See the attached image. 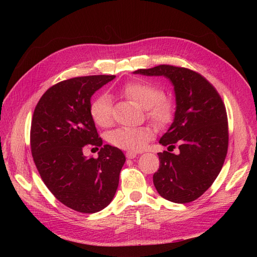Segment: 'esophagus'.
Here are the masks:
<instances>
[{"instance_id":"1","label":"esophagus","mask_w":257,"mask_h":257,"mask_svg":"<svg viewBox=\"0 0 257 257\" xmlns=\"http://www.w3.org/2000/svg\"><path fill=\"white\" fill-rule=\"evenodd\" d=\"M125 157H127V159H134V158L137 157V154L133 151H128L127 154H125Z\"/></svg>"}]
</instances>
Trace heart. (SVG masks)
Returning a JSON list of instances; mask_svg holds the SVG:
<instances>
[{"mask_svg":"<svg viewBox=\"0 0 257 257\" xmlns=\"http://www.w3.org/2000/svg\"><path fill=\"white\" fill-rule=\"evenodd\" d=\"M120 91L123 96L147 109L148 117L156 124H166L172 117L173 107L170 100L162 97L159 87L144 80L129 81ZM90 116L99 127H108L111 123V100L107 95L97 96L89 107ZM154 137V132L147 127H122L109 135V141L117 148L139 151L144 149Z\"/></svg>","mask_w":257,"mask_h":257,"instance_id":"heart-1","label":"heart"}]
</instances>
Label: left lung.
<instances>
[{"mask_svg":"<svg viewBox=\"0 0 257 257\" xmlns=\"http://www.w3.org/2000/svg\"><path fill=\"white\" fill-rule=\"evenodd\" d=\"M134 74L163 76L171 81L176 96L174 118L159 143L160 167L154 184L163 199L188 203L203 194L219 176L227 154L228 132L225 106L219 92L193 70L159 65ZM179 145L178 155L169 153Z\"/></svg>","mask_w":257,"mask_h":257,"instance_id":"obj_1","label":"left lung"}]
</instances>
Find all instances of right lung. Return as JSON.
<instances>
[{
    "label": "right lung",
    "mask_w": 257,
    "mask_h": 257,
    "mask_svg": "<svg viewBox=\"0 0 257 257\" xmlns=\"http://www.w3.org/2000/svg\"><path fill=\"white\" fill-rule=\"evenodd\" d=\"M114 77L61 81L45 91L33 113L31 149L37 170L54 196L77 212L96 213L110 203L125 161L120 149L102 147L89 112L91 96ZM87 146L102 147L97 160L83 156Z\"/></svg>",
    "instance_id": "1"
}]
</instances>
